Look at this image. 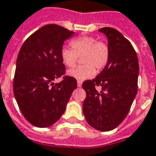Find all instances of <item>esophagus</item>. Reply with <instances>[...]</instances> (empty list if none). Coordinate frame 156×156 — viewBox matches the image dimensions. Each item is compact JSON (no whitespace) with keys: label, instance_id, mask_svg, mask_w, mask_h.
<instances>
[{"label":"esophagus","instance_id":"1","mask_svg":"<svg viewBox=\"0 0 156 156\" xmlns=\"http://www.w3.org/2000/svg\"><path fill=\"white\" fill-rule=\"evenodd\" d=\"M82 81H78V87H82Z\"/></svg>","mask_w":156,"mask_h":156}]
</instances>
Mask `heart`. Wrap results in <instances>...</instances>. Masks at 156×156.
<instances>
[{
	"label": "heart",
	"instance_id": "b5f03b06",
	"mask_svg": "<svg viewBox=\"0 0 156 156\" xmlns=\"http://www.w3.org/2000/svg\"><path fill=\"white\" fill-rule=\"evenodd\" d=\"M72 49L63 48L61 59L65 66L73 67L78 57L82 56V65L68 71V74L77 80L88 79L94 76L96 69L101 71L106 67L110 58V48L104 41H97L93 36H81L70 41Z\"/></svg>",
	"mask_w": 156,
	"mask_h": 156
}]
</instances>
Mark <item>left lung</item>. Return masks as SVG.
<instances>
[{
  "label": "left lung",
  "mask_w": 156,
  "mask_h": 156,
  "mask_svg": "<svg viewBox=\"0 0 156 156\" xmlns=\"http://www.w3.org/2000/svg\"><path fill=\"white\" fill-rule=\"evenodd\" d=\"M106 35L110 58L104 70L82 83L86 93L83 114L86 121L100 131H110L125 119L137 93L139 63L129 41L112 27L99 30Z\"/></svg>",
  "instance_id": "8db88e82"
}]
</instances>
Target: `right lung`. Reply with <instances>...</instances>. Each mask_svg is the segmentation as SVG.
Listing matches in <instances>:
<instances>
[{
	"instance_id": "1",
	"label": "right lung",
	"mask_w": 156,
	"mask_h": 156,
	"mask_svg": "<svg viewBox=\"0 0 156 156\" xmlns=\"http://www.w3.org/2000/svg\"><path fill=\"white\" fill-rule=\"evenodd\" d=\"M73 34L56 24H47L21 46L13 92L23 115L34 126L48 127L56 122L77 88L76 79L65 75L66 67L61 59L63 42ZM61 76V82L54 83Z\"/></svg>"
}]
</instances>
